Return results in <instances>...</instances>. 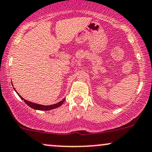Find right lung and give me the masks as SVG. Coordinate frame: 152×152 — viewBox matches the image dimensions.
<instances>
[{
	"mask_svg": "<svg viewBox=\"0 0 152 152\" xmlns=\"http://www.w3.org/2000/svg\"><path fill=\"white\" fill-rule=\"evenodd\" d=\"M14 90L15 91V88H14ZM15 92H16V93L18 94V95L19 96V97H20V98L22 100H23L24 102H25L26 104H27L28 106H29L31 108H32V109H36V110H41V111H49V110L54 109H56V108H58V107H59V106H60L62 105L63 103L64 102V101H65V99H64L62 101H61L60 102L57 103V104H53V105L45 106V105H41V104H35V103H33V102H29V101L26 100V99H24L21 96L19 95L18 93L16 91H15Z\"/></svg>",
	"mask_w": 152,
	"mask_h": 152,
	"instance_id": "add662e5",
	"label": "right lung"
}]
</instances>
